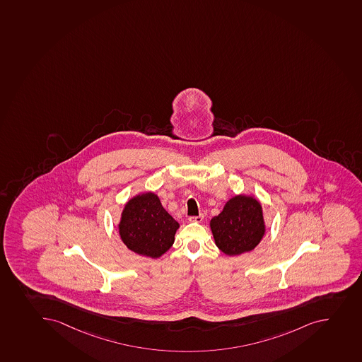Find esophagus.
<instances>
[{"label": "esophagus", "mask_w": 362, "mask_h": 362, "mask_svg": "<svg viewBox=\"0 0 362 362\" xmlns=\"http://www.w3.org/2000/svg\"><path fill=\"white\" fill-rule=\"evenodd\" d=\"M190 222H197V223H199V222H202L203 221V215L202 214H199V216H192L189 217Z\"/></svg>", "instance_id": "obj_1"}]
</instances>
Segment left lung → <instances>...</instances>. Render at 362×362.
Segmentation results:
<instances>
[{
	"label": "left lung",
	"mask_w": 362,
	"mask_h": 362,
	"mask_svg": "<svg viewBox=\"0 0 362 362\" xmlns=\"http://www.w3.org/2000/svg\"><path fill=\"white\" fill-rule=\"evenodd\" d=\"M217 247L228 256L249 252L265 233L263 209L254 196L236 195L210 221Z\"/></svg>",
	"instance_id": "1"
}]
</instances>
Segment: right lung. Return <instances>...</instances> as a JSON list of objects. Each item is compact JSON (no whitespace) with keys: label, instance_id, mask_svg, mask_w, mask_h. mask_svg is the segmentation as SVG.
<instances>
[{"label":"right lung","instance_id":"add662e5","mask_svg":"<svg viewBox=\"0 0 362 362\" xmlns=\"http://www.w3.org/2000/svg\"><path fill=\"white\" fill-rule=\"evenodd\" d=\"M180 224L167 213L156 194H139L126 203L119 222V235L129 250L159 258L174 243Z\"/></svg>","mask_w":362,"mask_h":362}]
</instances>
